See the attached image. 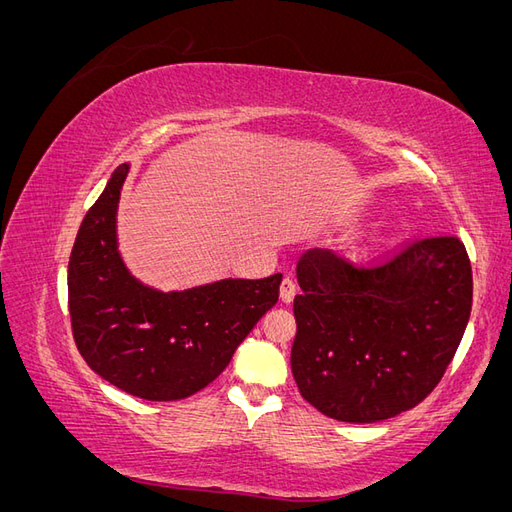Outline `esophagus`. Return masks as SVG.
Listing matches in <instances>:
<instances>
[{
  "label": "esophagus",
  "instance_id": "esophagus-1",
  "mask_svg": "<svg viewBox=\"0 0 512 512\" xmlns=\"http://www.w3.org/2000/svg\"><path fill=\"white\" fill-rule=\"evenodd\" d=\"M294 294H297V284H294L292 277H284V282L280 286V297L284 303H290L294 299Z\"/></svg>",
  "mask_w": 512,
  "mask_h": 512
}]
</instances>
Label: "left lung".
Here are the masks:
<instances>
[{"instance_id":"left-lung-1","label":"left lung","mask_w":512,"mask_h":512,"mask_svg":"<svg viewBox=\"0 0 512 512\" xmlns=\"http://www.w3.org/2000/svg\"><path fill=\"white\" fill-rule=\"evenodd\" d=\"M297 280L292 376L335 421L378 423L421 404L470 320L472 267L457 237L418 239L371 269L307 250Z\"/></svg>"}]
</instances>
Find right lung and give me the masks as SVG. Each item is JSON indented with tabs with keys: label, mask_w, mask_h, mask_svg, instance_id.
<instances>
[{
	"label": "right lung",
	"mask_w": 512,
	"mask_h": 512,
	"mask_svg": "<svg viewBox=\"0 0 512 512\" xmlns=\"http://www.w3.org/2000/svg\"><path fill=\"white\" fill-rule=\"evenodd\" d=\"M128 164L115 168L85 215L68 262L76 348L106 382L149 401L183 399L218 378L280 297L282 273L177 292L141 284L117 250V205Z\"/></svg>",
	"instance_id": "add662e5"
}]
</instances>
